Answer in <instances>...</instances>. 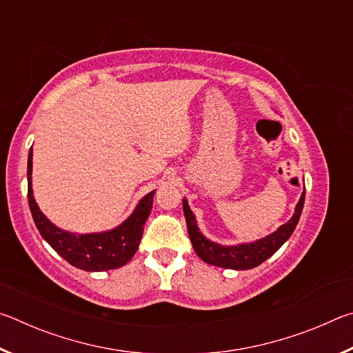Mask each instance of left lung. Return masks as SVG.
Listing matches in <instances>:
<instances>
[{"instance_id": "1", "label": "left lung", "mask_w": 353, "mask_h": 353, "mask_svg": "<svg viewBox=\"0 0 353 353\" xmlns=\"http://www.w3.org/2000/svg\"><path fill=\"white\" fill-rule=\"evenodd\" d=\"M303 201H305V191L302 193L301 201H299L296 205V212L288 223L280 225L274 234L268 235L266 238H263V240L249 244H240V246H219V244L207 240V238L199 232L198 225H196L194 214L190 210V207L185 199L183 214L185 221H187V229L191 244H193L194 252L198 254L202 260L208 263V265L221 266L225 268V270H250V268L259 266L263 261L270 259V256L291 236L299 223V218H301Z\"/></svg>"}]
</instances>
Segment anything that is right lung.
<instances>
[{
    "instance_id": "obj_1",
    "label": "right lung",
    "mask_w": 353,
    "mask_h": 353,
    "mask_svg": "<svg viewBox=\"0 0 353 353\" xmlns=\"http://www.w3.org/2000/svg\"><path fill=\"white\" fill-rule=\"evenodd\" d=\"M32 174V148L28 159V201L34 223L40 235L56 252L83 271H107L121 268L132 259L139 249V244L145 229V223L151 213L154 191L146 194L137 205L135 212L121 225L104 234L74 235L70 232L57 229L40 212L32 196L31 187Z\"/></svg>"
}]
</instances>
